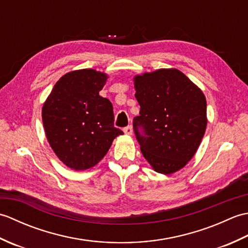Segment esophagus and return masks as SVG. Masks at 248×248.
Here are the masks:
<instances>
[{
  "mask_svg": "<svg viewBox=\"0 0 248 248\" xmlns=\"http://www.w3.org/2000/svg\"><path fill=\"white\" fill-rule=\"evenodd\" d=\"M124 132L127 134V135H131L133 133V128H132V125H128V127H125V128H124Z\"/></svg>",
  "mask_w": 248,
  "mask_h": 248,
  "instance_id": "34e87169",
  "label": "esophagus"
}]
</instances>
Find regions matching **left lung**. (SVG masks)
Returning a JSON list of instances; mask_svg holds the SVG:
<instances>
[{"label":"left lung","mask_w":248,"mask_h":248,"mask_svg":"<svg viewBox=\"0 0 248 248\" xmlns=\"http://www.w3.org/2000/svg\"><path fill=\"white\" fill-rule=\"evenodd\" d=\"M140 116L133 119L140 151L157 172H175L194 156L207 128L202 92L177 69L134 78Z\"/></svg>","instance_id":"left-lung-1"}]
</instances>
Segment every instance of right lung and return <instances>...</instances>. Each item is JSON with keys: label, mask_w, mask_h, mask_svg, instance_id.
<instances>
[{"label": "right lung", "mask_w": 248, "mask_h": 248, "mask_svg": "<svg viewBox=\"0 0 248 248\" xmlns=\"http://www.w3.org/2000/svg\"><path fill=\"white\" fill-rule=\"evenodd\" d=\"M107 75L93 69L67 73L56 82L43 108L46 139L68 167L85 170L107 155L115 138L113 104L99 92Z\"/></svg>", "instance_id": "1"}]
</instances>
